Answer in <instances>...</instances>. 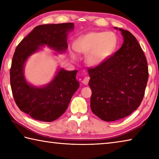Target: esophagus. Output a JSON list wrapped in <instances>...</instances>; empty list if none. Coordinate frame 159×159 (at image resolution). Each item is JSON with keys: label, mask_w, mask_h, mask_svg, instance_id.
<instances>
[{"label": "esophagus", "mask_w": 159, "mask_h": 159, "mask_svg": "<svg viewBox=\"0 0 159 159\" xmlns=\"http://www.w3.org/2000/svg\"><path fill=\"white\" fill-rule=\"evenodd\" d=\"M89 80H90V78L89 77H85L84 79H83V80H82V83H83V84L87 85L88 83V82H89Z\"/></svg>", "instance_id": "esophagus-1"}]
</instances>
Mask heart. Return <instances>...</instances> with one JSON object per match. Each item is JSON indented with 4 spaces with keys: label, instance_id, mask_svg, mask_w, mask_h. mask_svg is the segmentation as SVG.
<instances>
[{
    "label": "heart",
    "instance_id": "b5f03b06",
    "mask_svg": "<svg viewBox=\"0 0 159 159\" xmlns=\"http://www.w3.org/2000/svg\"><path fill=\"white\" fill-rule=\"evenodd\" d=\"M116 44V36L112 32H90L77 40L74 49L87 55L86 61L90 66H97L111 55Z\"/></svg>",
    "mask_w": 159,
    "mask_h": 159
}]
</instances>
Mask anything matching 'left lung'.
<instances>
[{
	"instance_id": "left-lung-1",
	"label": "left lung",
	"mask_w": 159,
	"mask_h": 159,
	"mask_svg": "<svg viewBox=\"0 0 159 159\" xmlns=\"http://www.w3.org/2000/svg\"><path fill=\"white\" fill-rule=\"evenodd\" d=\"M118 29L123 36L121 48L104 63L88 69L91 110L105 121L121 119L138 108L149 77L147 59L136 38Z\"/></svg>"
}]
</instances>
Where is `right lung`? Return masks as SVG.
<instances>
[{
  "label": "right lung",
  "mask_w": 159,
  "mask_h": 159,
  "mask_svg": "<svg viewBox=\"0 0 159 159\" xmlns=\"http://www.w3.org/2000/svg\"><path fill=\"white\" fill-rule=\"evenodd\" d=\"M74 23L43 25L35 27L16 48L10 68V85L15 102L21 111L31 118L52 122L62 115L79 88L77 70L60 69L52 81L43 87L29 84L24 75L26 60L32 54L48 45L58 52L67 49V34Z\"/></svg>",
  "instance_id": "obj_1"
}]
</instances>
